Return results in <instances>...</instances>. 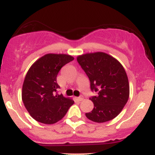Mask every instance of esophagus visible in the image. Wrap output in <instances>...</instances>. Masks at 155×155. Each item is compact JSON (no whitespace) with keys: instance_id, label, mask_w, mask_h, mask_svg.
Returning a JSON list of instances; mask_svg holds the SVG:
<instances>
[{"instance_id":"esophagus-1","label":"esophagus","mask_w":155,"mask_h":155,"mask_svg":"<svg viewBox=\"0 0 155 155\" xmlns=\"http://www.w3.org/2000/svg\"><path fill=\"white\" fill-rule=\"evenodd\" d=\"M76 99H77V100L79 101H83L84 97H83L82 95H81V96H79V97H77V98H76Z\"/></svg>"}]
</instances>
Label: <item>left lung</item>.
Masks as SVG:
<instances>
[{
  "label": "left lung",
  "mask_w": 155,
  "mask_h": 155,
  "mask_svg": "<svg viewBox=\"0 0 155 155\" xmlns=\"http://www.w3.org/2000/svg\"><path fill=\"white\" fill-rule=\"evenodd\" d=\"M77 61L90 79L91 90L97 92L90 98L94 108L85 114L86 117L98 123L113 120L129 98L128 79L123 66L111 55L101 51L79 55Z\"/></svg>",
  "instance_id": "1"
}]
</instances>
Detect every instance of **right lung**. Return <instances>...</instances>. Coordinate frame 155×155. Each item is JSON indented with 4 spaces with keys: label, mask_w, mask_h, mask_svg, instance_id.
Masks as SVG:
<instances>
[{
    "label": "right lung",
    "mask_w": 155,
    "mask_h": 155,
    "mask_svg": "<svg viewBox=\"0 0 155 155\" xmlns=\"http://www.w3.org/2000/svg\"><path fill=\"white\" fill-rule=\"evenodd\" d=\"M65 54H47L37 60L27 73L22 85V99L27 111L34 119L51 124L63 119L74 101L57 90V76L61 68L74 60Z\"/></svg>",
    "instance_id": "add662e5"
}]
</instances>
